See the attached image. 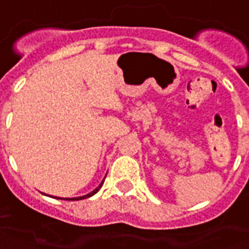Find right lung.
Here are the masks:
<instances>
[{
	"label": "right lung",
	"instance_id": "right-lung-1",
	"mask_svg": "<svg viewBox=\"0 0 249 249\" xmlns=\"http://www.w3.org/2000/svg\"><path fill=\"white\" fill-rule=\"evenodd\" d=\"M103 182H104V180H103ZM103 182H102V183L99 184V186L96 187L95 190L92 191V192H90L89 195H85V196H83V197H76V198H63V200H84V198H88V197H91V196H94V195H95L96 192H98V191L100 190V187L103 186ZM61 200H62V198H61Z\"/></svg>",
	"mask_w": 249,
	"mask_h": 249
}]
</instances>
